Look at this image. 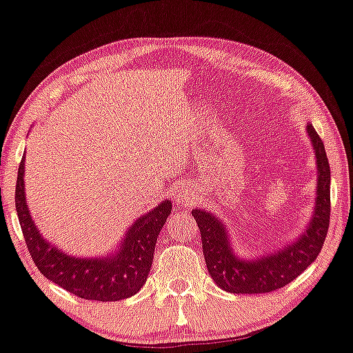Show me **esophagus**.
<instances>
[{"instance_id": "esophagus-1", "label": "esophagus", "mask_w": 353, "mask_h": 353, "mask_svg": "<svg viewBox=\"0 0 353 353\" xmlns=\"http://www.w3.org/2000/svg\"><path fill=\"white\" fill-rule=\"evenodd\" d=\"M194 198V193L190 190L188 185H179L176 192V201L177 204H182V206H187L190 204Z\"/></svg>"}]
</instances>
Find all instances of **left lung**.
Here are the masks:
<instances>
[{"label":"left lung","instance_id":"left-lung-1","mask_svg":"<svg viewBox=\"0 0 353 353\" xmlns=\"http://www.w3.org/2000/svg\"><path fill=\"white\" fill-rule=\"evenodd\" d=\"M317 157V204L306 233L296 243L283 247L277 254L263 256L255 261H243L233 254L228 244L227 231L215 215L194 209L192 215L201 233L203 254L208 271L219 287L230 293H268L285 287L296 279L322 250L330 227V165L322 138L307 125Z\"/></svg>","mask_w":353,"mask_h":353}]
</instances>
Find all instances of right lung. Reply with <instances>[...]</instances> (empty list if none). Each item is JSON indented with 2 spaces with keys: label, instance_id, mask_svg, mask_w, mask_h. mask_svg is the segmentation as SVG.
I'll return each mask as SVG.
<instances>
[{
  "label": "right lung",
  "instance_id": "1",
  "mask_svg": "<svg viewBox=\"0 0 353 353\" xmlns=\"http://www.w3.org/2000/svg\"><path fill=\"white\" fill-rule=\"evenodd\" d=\"M23 165L25 157L17 172L15 209L26 249L42 276L76 296L93 301H117L138 293L152 268L157 238L171 214L170 199L131 225L119 254L110 259H74L46 243L34 227L26 208Z\"/></svg>",
  "mask_w": 353,
  "mask_h": 353
}]
</instances>
